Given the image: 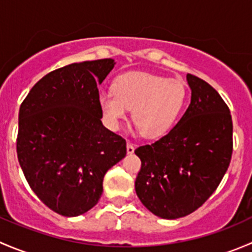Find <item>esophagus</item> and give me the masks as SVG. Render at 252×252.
I'll use <instances>...</instances> for the list:
<instances>
[{"label": "esophagus", "instance_id": "esophagus-1", "mask_svg": "<svg viewBox=\"0 0 252 252\" xmlns=\"http://www.w3.org/2000/svg\"><path fill=\"white\" fill-rule=\"evenodd\" d=\"M134 150H135V147H134L133 142H130V141L126 142V152H128V154H133Z\"/></svg>", "mask_w": 252, "mask_h": 252}]
</instances>
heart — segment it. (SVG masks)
Wrapping results in <instances>:
<instances>
[{
  "label": "heart",
  "instance_id": "heart-1",
  "mask_svg": "<svg viewBox=\"0 0 252 252\" xmlns=\"http://www.w3.org/2000/svg\"><path fill=\"white\" fill-rule=\"evenodd\" d=\"M188 100L184 81L149 72L131 70L116 77L113 91L98 95V106L106 124L121 128L128 110L146 138H157L171 130Z\"/></svg>",
  "mask_w": 252,
  "mask_h": 252
}]
</instances>
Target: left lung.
<instances>
[{
    "label": "left lung",
    "instance_id": "8db88e82",
    "mask_svg": "<svg viewBox=\"0 0 252 252\" xmlns=\"http://www.w3.org/2000/svg\"><path fill=\"white\" fill-rule=\"evenodd\" d=\"M187 78L191 102L177 126L135 150L141 159L136 195L147 210L167 220L201 207L224 177L233 154L229 107L205 80Z\"/></svg>",
    "mask_w": 252,
    "mask_h": 252
}]
</instances>
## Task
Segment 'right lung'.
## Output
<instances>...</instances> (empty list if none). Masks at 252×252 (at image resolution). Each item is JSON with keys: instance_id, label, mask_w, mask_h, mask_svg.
I'll return each instance as SVG.
<instances>
[{"instance_id": "obj_1", "label": "right lung", "mask_w": 252, "mask_h": 252, "mask_svg": "<svg viewBox=\"0 0 252 252\" xmlns=\"http://www.w3.org/2000/svg\"><path fill=\"white\" fill-rule=\"evenodd\" d=\"M113 67L105 58L58 68L20 105L18 161L32 191L58 215L93 208L106 172L126 155V139L102 126L98 106L97 85Z\"/></svg>"}]
</instances>
